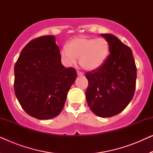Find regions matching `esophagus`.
I'll use <instances>...</instances> for the list:
<instances>
[{"mask_svg":"<svg viewBox=\"0 0 153 153\" xmlns=\"http://www.w3.org/2000/svg\"><path fill=\"white\" fill-rule=\"evenodd\" d=\"M77 74H78V76H82L83 74V72H80V71H77Z\"/></svg>","mask_w":153,"mask_h":153,"instance_id":"esophagus-1","label":"esophagus"}]
</instances>
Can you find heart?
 Instances as JSON below:
<instances>
[{
	"mask_svg": "<svg viewBox=\"0 0 153 153\" xmlns=\"http://www.w3.org/2000/svg\"><path fill=\"white\" fill-rule=\"evenodd\" d=\"M110 53L109 44L105 39L76 37L70 40L61 51V57L68 65L75 64L79 58L80 65L87 71L101 68Z\"/></svg>",
	"mask_w": 153,
	"mask_h": 153,
	"instance_id": "obj_1",
	"label": "heart"
}]
</instances>
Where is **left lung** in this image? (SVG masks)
<instances>
[{"label": "left lung", "instance_id": "8db88e82", "mask_svg": "<svg viewBox=\"0 0 153 153\" xmlns=\"http://www.w3.org/2000/svg\"><path fill=\"white\" fill-rule=\"evenodd\" d=\"M110 46V55L101 68L85 73L88 104L96 116L109 118L120 114L132 100L137 67L130 48L111 34H101Z\"/></svg>", "mask_w": 153, "mask_h": 153}]
</instances>
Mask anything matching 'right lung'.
<instances>
[{"mask_svg":"<svg viewBox=\"0 0 153 153\" xmlns=\"http://www.w3.org/2000/svg\"><path fill=\"white\" fill-rule=\"evenodd\" d=\"M76 76L74 68L62 65L55 37L42 36L21 52L14 66V93L27 114L48 120L61 112Z\"/></svg>","mask_w":153,"mask_h":153,"instance_id":"1","label":"right lung"}]
</instances>
